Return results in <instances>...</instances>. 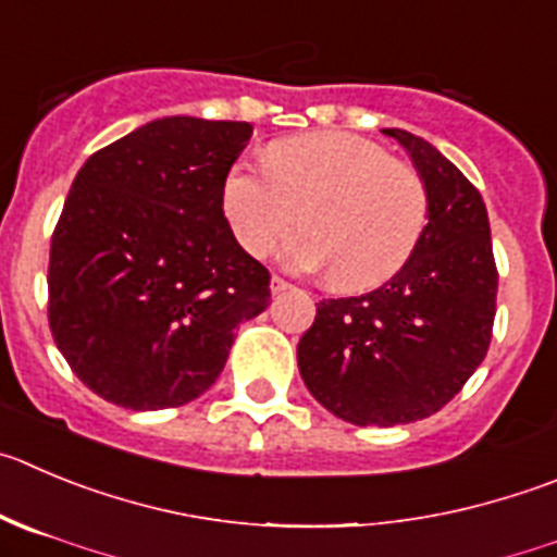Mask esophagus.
Listing matches in <instances>:
<instances>
[{"label":"esophagus","instance_id":"obj_1","mask_svg":"<svg viewBox=\"0 0 557 557\" xmlns=\"http://www.w3.org/2000/svg\"><path fill=\"white\" fill-rule=\"evenodd\" d=\"M288 288H290L288 280H283L280 274H274V277H272V294H283V290H288Z\"/></svg>","mask_w":557,"mask_h":557}]
</instances>
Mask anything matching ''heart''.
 Instances as JSON below:
<instances>
[{
	"instance_id": "1",
	"label": "heart",
	"mask_w": 557,
	"mask_h": 557,
	"mask_svg": "<svg viewBox=\"0 0 557 557\" xmlns=\"http://www.w3.org/2000/svg\"><path fill=\"white\" fill-rule=\"evenodd\" d=\"M222 211L236 242L267 258L299 220L308 231L285 249L296 269H330L337 290H368L396 277L429 225L423 175L373 139L313 132L277 139L267 168L233 161Z\"/></svg>"
}]
</instances>
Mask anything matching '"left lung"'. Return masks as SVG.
<instances>
[{
    "instance_id": "8db88e82",
    "label": "left lung",
    "mask_w": 557,
    "mask_h": 557,
    "mask_svg": "<svg viewBox=\"0 0 557 557\" xmlns=\"http://www.w3.org/2000/svg\"><path fill=\"white\" fill-rule=\"evenodd\" d=\"M429 186V225L382 288L324 299L299 341L315 401L355 425H398L440 412L490 351L497 267L481 191L434 145L384 128Z\"/></svg>"
}]
</instances>
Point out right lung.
Masks as SVG:
<instances>
[{
  "label": "right lung",
  "instance_id": "1",
  "mask_svg": "<svg viewBox=\"0 0 557 557\" xmlns=\"http://www.w3.org/2000/svg\"><path fill=\"white\" fill-rule=\"evenodd\" d=\"M252 126L161 117L96 150L51 233L49 326L71 371L126 409H170L222 373L233 330L269 308L222 181Z\"/></svg>",
  "mask_w": 557,
  "mask_h": 557
}]
</instances>
